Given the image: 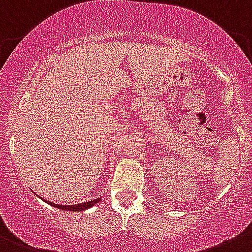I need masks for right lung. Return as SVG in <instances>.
Wrapping results in <instances>:
<instances>
[{
	"label": "right lung",
	"instance_id": "add662e5",
	"mask_svg": "<svg viewBox=\"0 0 252 252\" xmlns=\"http://www.w3.org/2000/svg\"><path fill=\"white\" fill-rule=\"evenodd\" d=\"M40 199H42V196H39ZM45 203H48L49 205L54 208H58V209L62 210H68V212H84V210L89 209V208L94 207L95 204L101 200V198H97V199H93V200H89V202H84L80 203V204H74V205H62V204H56V203H52V202H48L47 199H43Z\"/></svg>",
	"mask_w": 252,
	"mask_h": 252
}]
</instances>
